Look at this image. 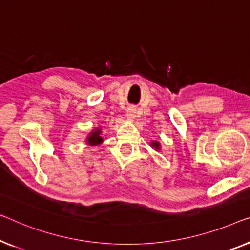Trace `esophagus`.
Wrapping results in <instances>:
<instances>
[{"label":"esophagus","instance_id":"obj_1","mask_svg":"<svg viewBox=\"0 0 250 250\" xmlns=\"http://www.w3.org/2000/svg\"><path fill=\"white\" fill-rule=\"evenodd\" d=\"M126 118L129 120H133L136 118V107L135 106H129L126 110Z\"/></svg>","mask_w":250,"mask_h":250}]
</instances>
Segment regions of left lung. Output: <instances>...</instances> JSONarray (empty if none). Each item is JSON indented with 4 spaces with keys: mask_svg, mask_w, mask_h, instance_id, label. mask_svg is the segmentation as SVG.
Listing matches in <instances>:
<instances>
[{
    "mask_svg": "<svg viewBox=\"0 0 250 250\" xmlns=\"http://www.w3.org/2000/svg\"><path fill=\"white\" fill-rule=\"evenodd\" d=\"M150 146H151L152 148H155L156 150H158V149H161V145H159L158 141H151Z\"/></svg>",
    "mask_w": 250,
    "mask_h": 250,
    "instance_id": "obj_1",
    "label": "left lung"
}]
</instances>
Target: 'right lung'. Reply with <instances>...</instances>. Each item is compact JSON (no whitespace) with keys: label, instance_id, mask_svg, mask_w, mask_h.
Returning <instances> with one entry per match:
<instances>
[{"label":"right lung","instance_id":"add662e5","mask_svg":"<svg viewBox=\"0 0 250 250\" xmlns=\"http://www.w3.org/2000/svg\"><path fill=\"white\" fill-rule=\"evenodd\" d=\"M86 143L89 146H98V145L103 143V138L101 137V128L94 129L89 133L86 138Z\"/></svg>","mask_w":250,"mask_h":250}]
</instances>
